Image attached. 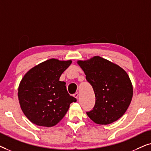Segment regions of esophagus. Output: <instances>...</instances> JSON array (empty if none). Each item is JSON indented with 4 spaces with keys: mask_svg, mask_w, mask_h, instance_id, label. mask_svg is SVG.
Listing matches in <instances>:
<instances>
[{
    "mask_svg": "<svg viewBox=\"0 0 151 151\" xmlns=\"http://www.w3.org/2000/svg\"><path fill=\"white\" fill-rule=\"evenodd\" d=\"M78 96H79V94H78V93H76L73 95L74 98H76V99H78Z\"/></svg>",
    "mask_w": 151,
    "mask_h": 151,
    "instance_id": "34e87169",
    "label": "esophagus"
}]
</instances>
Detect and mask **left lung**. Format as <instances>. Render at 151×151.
Masks as SVG:
<instances>
[{
  "instance_id": "left-lung-1",
  "label": "left lung",
  "mask_w": 151,
  "mask_h": 151,
  "mask_svg": "<svg viewBox=\"0 0 151 151\" xmlns=\"http://www.w3.org/2000/svg\"><path fill=\"white\" fill-rule=\"evenodd\" d=\"M77 63L96 95L94 108L86 113L88 117L102 125L117 121L127 111L133 98L129 75L119 65L98 55Z\"/></svg>"
}]
</instances>
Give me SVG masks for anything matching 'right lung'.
<instances>
[{"mask_svg":"<svg viewBox=\"0 0 151 151\" xmlns=\"http://www.w3.org/2000/svg\"><path fill=\"white\" fill-rule=\"evenodd\" d=\"M72 61L51 58L35 66L22 78L18 89L19 104L29 120L40 127H51L63 118L70 104L76 99L70 96L62 73Z\"/></svg>","mask_w":151,"mask_h":151,"instance_id":"1","label":"right lung"}]
</instances>
